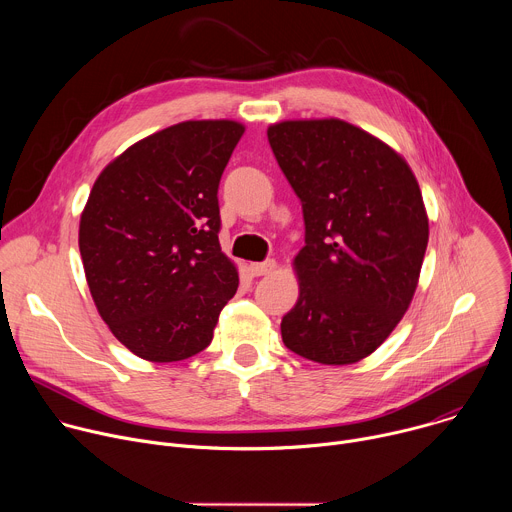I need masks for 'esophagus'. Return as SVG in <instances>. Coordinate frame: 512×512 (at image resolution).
<instances>
[{"label":"esophagus","mask_w":512,"mask_h":512,"mask_svg":"<svg viewBox=\"0 0 512 512\" xmlns=\"http://www.w3.org/2000/svg\"><path fill=\"white\" fill-rule=\"evenodd\" d=\"M275 267H277V263H275L273 259H267V261H263V263H251V265H249V271H251V275L261 277V275L273 273Z\"/></svg>","instance_id":"esophagus-1"}]
</instances>
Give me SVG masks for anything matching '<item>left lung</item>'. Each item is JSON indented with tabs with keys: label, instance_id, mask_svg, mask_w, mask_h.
Returning a JSON list of instances; mask_svg holds the SVG:
<instances>
[{
	"label": "left lung",
	"instance_id": "8db88e82",
	"mask_svg": "<svg viewBox=\"0 0 512 512\" xmlns=\"http://www.w3.org/2000/svg\"><path fill=\"white\" fill-rule=\"evenodd\" d=\"M267 137L306 223L283 344L332 367L358 362L415 296L429 241L417 178L391 145L336 117L279 121Z\"/></svg>",
	"mask_w": 512,
	"mask_h": 512
}]
</instances>
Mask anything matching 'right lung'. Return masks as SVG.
<instances>
[{"instance_id": "obj_1", "label": "right lung", "mask_w": 512, "mask_h": 512, "mask_svg": "<svg viewBox=\"0 0 512 512\" xmlns=\"http://www.w3.org/2000/svg\"><path fill=\"white\" fill-rule=\"evenodd\" d=\"M243 133L233 119L170 125L129 145L91 188L79 225L85 277L103 322L143 360L204 350L237 294L216 194Z\"/></svg>"}]
</instances>
